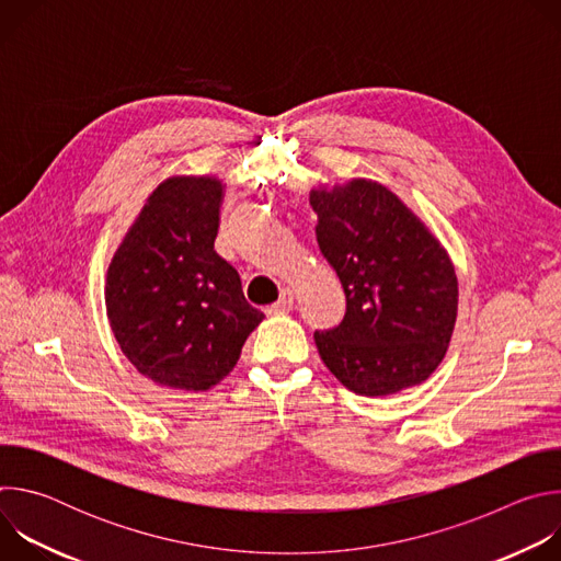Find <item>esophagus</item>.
Returning a JSON list of instances; mask_svg holds the SVG:
<instances>
[{
    "instance_id": "1",
    "label": "esophagus",
    "mask_w": 561,
    "mask_h": 561,
    "mask_svg": "<svg viewBox=\"0 0 561 561\" xmlns=\"http://www.w3.org/2000/svg\"><path fill=\"white\" fill-rule=\"evenodd\" d=\"M293 304H295L293 290L284 288V290L279 293V299H277L273 306H268L266 312H268V314H273V312H288V310H293Z\"/></svg>"
}]
</instances>
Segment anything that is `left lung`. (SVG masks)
Listing matches in <instances>:
<instances>
[{
  "label": "left lung",
  "mask_w": 561,
  "mask_h": 561,
  "mask_svg": "<svg viewBox=\"0 0 561 561\" xmlns=\"http://www.w3.org/2000/svg\"><path fill=\"white\" fill-rule=\"evenodd\" d=\"M317 244L337 273L346 314L314 333L319 357L353 392L383 397L426 381L457 319L455 266L426 224L373 180L310 191Z\"/></svg>",
  "instance_id": "1"
}]
</instances>
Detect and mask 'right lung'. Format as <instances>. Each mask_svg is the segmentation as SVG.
Here are the masks:
<instances>
[{"label": "right lung", "instance_id": "1", "mask_svg": "<svg viewBox=\"0 0 561 561\" xmlns=\"http://www.w3.org/2000/svg\"><path fill=\"white\" fill-rule=\"evenodd\" d=\"M224 184L178 175L159 184L122 239L106 273L111 331L154 383L208 390L242 355L264 312L237 271L215 253Z\"/></svg>", "mask_w": 561, "mask_h": 561}]
</instances>
